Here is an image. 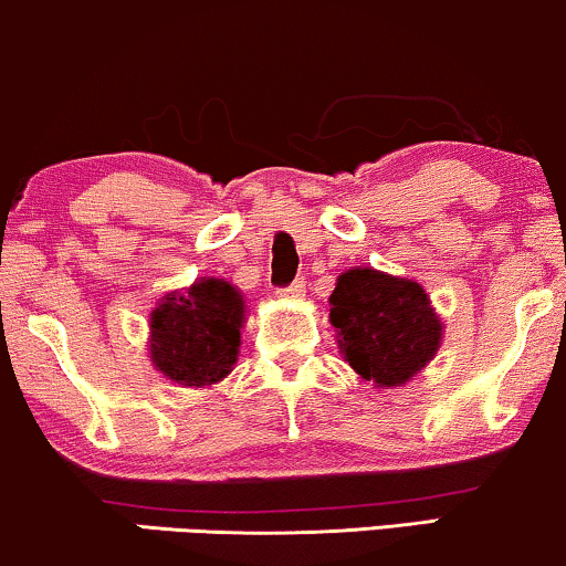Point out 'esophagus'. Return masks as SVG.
<instances>
[{
    "label": "esophagus",
    "instance_id": "1",
    "mask_svg": "<svg viewBox=\"0 0 566 566\" xmlns=\"http://www.w3.org/2000/svg\"><path fill=\"white\" fill-rule=\"evenodd\" d=\"M304 291H306V281H304V277H298V281L291 283L289 289H281L277 294L285 296V298H302Z\"/></svg>",
    "mask_w": 566,
    "mask_h": 566
}]
</instances>
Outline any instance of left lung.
Returning <instances> with one entry per match:
<instances>
[{"instance_id": "1", "label": "left lung", "mask_w": 566, "mask_h": 566, "mask_svg": "<svg viewBox=\"0 0 566 566\" xmlns=\"http://www.w3.org/2000/svg\"><path fill=\"white\" fill-rule=\"evenodd\" d=\"M331 325L354 373L378 388L409 382L436 357L443 336L441 317L420 283L373 268L338 275Z\"/></svg>"}]
</instances>
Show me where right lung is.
<instances>
[{"instance_id": "1", "label": "right lung", "mask_w": 566, "mask_h": 566, "mask_svg": "<svg viewBox=\"0 0 566 566\" xmlns=\"http://www.w3.org/2000/svg\"><path fill=\"white\" fill-rule=\"evenodd\" d=\"M243 312L241 291L222 277L163 296L149 317L151 365L178 386H214L239 359Z\"/></svg>"}]
</instances>
